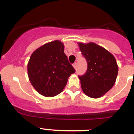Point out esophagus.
Listing matches in <instances>:
<instances>
[{
  "instance_id": "1",
  "label": "esophagus",
  "mask_w": 134,
  "mask_h": 134,
  "mask_svg": "<svg viewBox=\"0 0 134 134\" xmlns=\"http://www.w3.org/2000/svg\"><path fill=\"white\" fill-rule=\"evenodd\" d=\"M72 65H73V67H74V68L75 69H76L77 68V63H76V62H75L74 64Z\"/></svg>"
}]
</instances>
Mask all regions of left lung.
I'll use <instances>...</instances> for the list:
<instances>
[{
    "mask_svg": "<svg viewBox=\"0 0 134 134\" xmlns=\"http://www.w3.org/2000/svg\"><path fill=\"white\" fill-rule=\"evenodd\" d=\"M77 44L87 62L86 74L79 76L82 91L90 98H100L116 82L118 72L116 59L104 48L93 42Z\"/></svg>",
    "mask_w": 134,
    "mask_h": 134,
    "instance_id": "1",
    "label": "left lung"
}]
</instances>
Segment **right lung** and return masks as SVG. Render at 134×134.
I'll return each instance as SVG.
<instances>
[{
    "label": "right lung",
    "mask_w": 134,
    "mask_h": 134,
    "mask_svg": "<svg viewBox=\"0 0 134 134\" xmlns=\"http://www.w3.org/2000/svg\"><path fill=\"white\" fill-rule=\"evenodd\" d=\"M60 40L47 43L35 50L27 63V75L35 90L45 97L62 92L75 69L64 53Z\"/></svg>",
    "instance_id": "1"
}]
</instances>
